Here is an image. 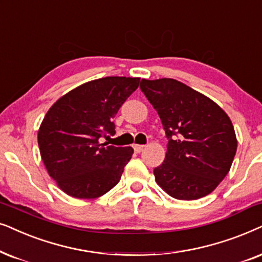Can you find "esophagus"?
<instances>
[{
  "mask_svg": "<svg viewBox=\"0 0 262 262\" xmlns=\"http://www.w3.org/2000/svg\"><path fill=\"white\" fill-rule=\"evenodd\" d=\"M134 147V151L135 152H138V153H140L142 149H144V147H145V145H134L133 146Z\"/></svg>",
  "mask_w": 262,
  "mask_h": 262,
  "instance_id": "obj_1",
  "label": "esophagus"
}]
</instances>
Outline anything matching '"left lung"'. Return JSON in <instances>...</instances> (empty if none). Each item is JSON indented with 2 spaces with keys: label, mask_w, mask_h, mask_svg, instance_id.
<instances>
[{
  "label": "left lung",
  "mask_w": 262,
  "mask_h": 262,
  "mask_svg": "<svg viewBox=\"0 0 262 262\" xmlns=\"http://www.w3.org/2000/svg\"><path fill=\"white\" fill-rule=\"evenodd\" d=\"M140 89L158 113L167 138L157 183L170 196L196 200L228 175L237 140L228 115L213 100L173 79H142Z\"/></svg>",
  "instance_id": "1"
}]
</instances>
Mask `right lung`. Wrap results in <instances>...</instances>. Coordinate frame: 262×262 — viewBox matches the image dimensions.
<instances>
[{"instance_id": "obj_1", "label": "right lung", "mask_w": 262, "mask_h": 262, "mask_svg": "<svg viewBox=\"0 0 262 262\" xmlns=\"http://www.w3.org/2000/svg\"><path fill=\"white\" fill-rule=\"evenodd\" d=\"M140 79L106 76L61 97L45 115L38 146L49 175L66 194L96 199L120 182L134 149L100 144L115 134L114 117Z\"/></svg>"}]
</instances>
